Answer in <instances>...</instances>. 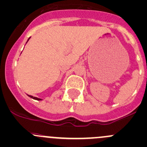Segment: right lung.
Listing matches in <instances>:
<instances>
[{"label": "right lung", "mask_w": 147, "mask_h": 147, "mask_svg": "<svg viewBox=\"0 0 147 147\" xmlns=\"http://www.w3.org/2000/svg\"><path fill=\"white\" fill-rule=\"evenodd\" d=\"M29 39L27 40V41H29ZM29 97H30V98H33V99H35V100H37V101H40V100H42V99H41V98H36V97H34V96H30V95H28Z\"/></svg>", "instance_id": "right-lung-1"}]
</instances>
